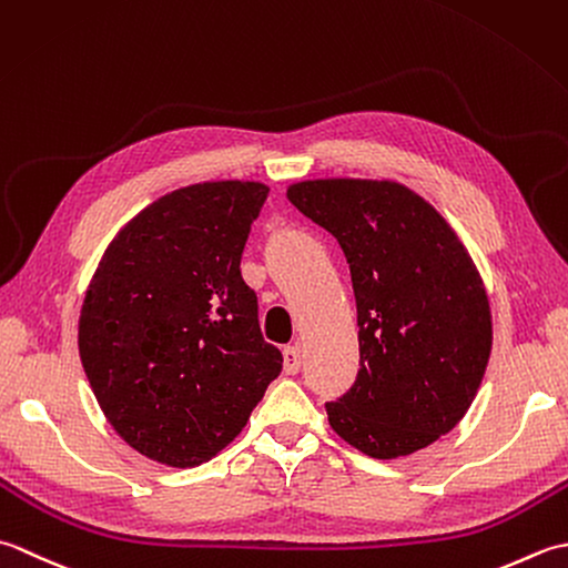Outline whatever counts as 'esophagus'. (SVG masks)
Returning a JSON list of instances; mask_svg holds the SVG:
<instances>
[{"label":"esophagus","instance_id":"1","mask_svg":"<svg viewBox=\"0 0 568 568\" xmlns=\"http://www.w3.org/2000/svg\"><path fill=\"white\" fill-rule=\"evenodd\" d=\"M282 353H284V369L288 375H296L301 369V351L296 345H286Z\"/></svg>","mask_w":568,"mask_h":568}]
</instances>
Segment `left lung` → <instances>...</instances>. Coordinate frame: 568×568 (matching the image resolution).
Wrapping results in <instances>:
<instances>
[{
  "label": "left lung",
  "instance_id": "8db88e82",
  "mask_svg": "<svg viewBox=\"0 0 568 568\" xmlns=\"http://www.w3.org/2000/svg\"><path fill=\"white\" fill-rule=\"evenodd\" d=\"M338 240L357 304L361 373L328 424L369 458L409 456L466 416L493 351L483 276L456 230L397 181L314 179L286 189Z\"/></svg>",
  "mask_w": 568,
  "mask_h": 568
}]
</instances>
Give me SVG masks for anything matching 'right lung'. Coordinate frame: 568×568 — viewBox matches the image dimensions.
<instances>
[{
	"label": "right lung",
	"instance_id": "add662e5",
	"mask_svg": "<svg viewBox=\"0 0 568 568\" xmlns=\"http://www.w3.org/2000/svg\"><path fill=\"white\" fill-rule=\"evenodd\" d=\"M260 181H205L139 211L112 237L78 321L80 363L110 426L139 454L193 468L245 429L282 353L240 274Z\"/></svg>",
	"mask_w": 568,
	"mask_h": 568
}]
</instances>
